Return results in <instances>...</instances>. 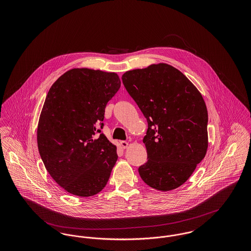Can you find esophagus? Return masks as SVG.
<instances>
[{
  "label": "esophagus",
  "instance_id": "1",
  "mask_svg": "<svg viewBox=\"0 0 251 251\" xmlns=\"http://www.w3.org/2000/svg\"><path fill=\"white\" fill-rule=\"evenodd\" d=\"M120 146H121L122 149H126V148L129 146V143L126 142V141H121V142H120Z\"/></svg>",
  "mask_w": 251,
  "mask_h": 251
}]
</instances>
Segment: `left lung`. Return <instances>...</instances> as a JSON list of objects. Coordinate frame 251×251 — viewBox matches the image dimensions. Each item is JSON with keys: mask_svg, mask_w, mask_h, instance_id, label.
<instances>
[{"mask_svg": "<svg viewBox=\"0 0 251 251\" xmlns=\"http://www.w3.org/2000/svg\"><path fill=\"white\" fill-rule=\"evenodd\" d=\"M122 83L148 121V162L138 168L149 186L173 190L205 157L208 112L197 87L177 69L160 63L122 75Z\"/></svg>", "mask_w": 251, "mask_h": 251, "instance_id": "1", "label": "left lung"}]
</instances>
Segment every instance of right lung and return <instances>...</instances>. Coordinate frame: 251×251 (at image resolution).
Masks as SVG:
<instances>
[{
	"label": "right lung",
	"mask_w": 251,
	"mask_h": 251,
	"mask_svg": "<svg viewBox=\"0 0 251 251\" xmlns=\"http://www.w3.org/2000/svg\"><path fill=\"white\" fill-rule=\"evenodd\" d=\"M115 72L72 69L49 90L37 126V147L49 174L78 197L101 191L118 154L100 132L108 101L119 91Z\"/></svg>",
	"instance_id": "add662e5"
}]
</instances>
